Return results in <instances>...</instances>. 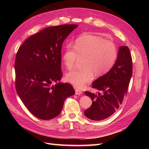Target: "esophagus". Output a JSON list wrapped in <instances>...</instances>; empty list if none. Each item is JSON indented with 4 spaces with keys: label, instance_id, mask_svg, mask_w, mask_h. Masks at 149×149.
Here are the masks:
<instances>
[{
    "label": "esophagus",
    "instance_id": "34e87169",
    "mask_svg": "<svg viewBox=\"0 0 149 149\" xmlns=\"http://www.w3.org/2000/svg\"><path fill=\"white\" fill-rule=\"evenodd\" d=\"M75 93H76V94H77V95H80V94H81L83 93V91H81V90H80L79 89H76Z\"/></svg>",
    "mask_w": 149,
    "mask_h": 149
}]
</instances>
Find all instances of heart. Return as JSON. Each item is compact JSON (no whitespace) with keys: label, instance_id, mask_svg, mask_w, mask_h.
Instances as JSON below:
<instances>
[{"label":"heart","instance_id":"heart-1","mask_svg":"<svg viewBox=\"0 0 149 149\" xmlns=\"http://www.w3.org/2000/svg\"><path fill=\"white\" fill-rule=\"evenodd\" d=\"M79 58H84L82 69L73 70L66 76V80L77 88L91 81L94 73L106 74L113 66L118 57L115 44L92 35H85L76 40L74 47L68 46L63 54V61L68 70L74 66Z\"/></svg>","mask_w":149,"mask_h":149}]
</instances>
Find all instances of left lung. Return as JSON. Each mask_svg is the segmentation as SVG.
Wrapping results in <instances>:
<instances>
[{
  "instance_id": "obj_1",
  "label": "left lung",
  "mask_w": 149,
  "mask_h": 149,
  "mask_svg": "<svg viewBox=\"0 0 149 149\" xmlns=\"http://www.w3.org/2000/svg\"><path fill=\"white\" fill-rule=\"evenodd\" d=\"M132 75V59L127 46L119 48L118 59L107 73L93 83L97 94L85 91L93 104L84 111L85 116L93 120H102L113 114L124 100Z\"/></svg>"
}]
</instances>
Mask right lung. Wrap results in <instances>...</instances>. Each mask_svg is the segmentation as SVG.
I'll use <instances>...</instances> for the list:
<instances>
[{
  "mask_svg": "<svg viewBox=\"0 0 149 149\" xmlns=\"http://www.w3.org/2000/svg\"><path fill=\"white\" fill-rule=\"evenodd\" d=\"M78 25L49 26L31 36L18 49L15 60V89L27 109L43 120L60 114L66 99L75 93L61 79V48L64 40Z\"/></svg>",
  "mask_w": 149,
  "mask_h": 149,
  "instance_id": "1",
  "label": "right lung"
}]
</instances>
